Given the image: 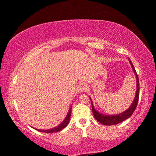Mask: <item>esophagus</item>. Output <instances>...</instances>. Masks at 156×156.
<instances>
[{
  "label": "esophagus",
  "mask_w": 156,
  "mask_h": 156,
  "mask_svg": "<svg viewBox=\"0 0 156 156\" xmlns=\"http://www.w3.org/2000/svg\"><path fill=\"white\" fill-rule=\"evenodd\" d=\"M78 88V90L80 92H84L87 90V84L84 83H82L80 84H79Z\"/></svg>",
  "instance_id": "34e87169"
}]
</instances>
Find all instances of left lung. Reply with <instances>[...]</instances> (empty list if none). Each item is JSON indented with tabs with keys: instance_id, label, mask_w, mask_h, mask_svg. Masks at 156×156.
Here are the masks:
<instances>
[{
	"instance_id": "left-lung-1",
	"label": "left lung",
	"mask_w": 156,
	"mask_h": 156,
	"mask_svg": "<svg viewBox=\"0 0 156 156\" xmlns=\"http://www.w3.org/2000/svg\"><path fill=\"white\" fill-rule=\"evenodd\" d=\"M129 62H130L131 66L132 69H133V71L134 73H135L136 77V83H137V86H136V96L134 98V100L133 102L130 107H129V109H126L125 112H124L121 113H119L118 115H105L102 114V113H100L98 112L94 109L93 102H92V100L90 98L91 105H92V112H93L94 118H96V120L98 121L100 123L104 125H117V124L123 122L124 120L127 119L130 116L133 114L134 111L136 110L137 105H138V99H139V94H140V84H139V79L138 74H137L136 71L134 68L133 65L132 64L131 60L129 58Z\"/></svg>"
}]
</instances>
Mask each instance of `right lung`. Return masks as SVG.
Instances as JSON below:
<instances>
[{
	"label": "right lung",
	"instance_id": "right-lung-1",
	"mask_svg": "<svg viewBox=\"0 0 156 156\" xmlns=\"http://www.w3.org/2000/svg\"><path fill=\"white\" fill-rule=\"evenodd\" d=\"M71 113H72V107L69 110V112L67 113V116H66L65 119L63 120V122L60 124L58 126H56V127L53 128V129H47V130H41V129H36L37 131H41V132H44V133H54V132H58L60 131H61L62 129H63L64 128H65L69 122V120H70V118H71Z\"/></svg>",
	"mask_w": 156,
	"mask_h": 156
}]
</instances>
